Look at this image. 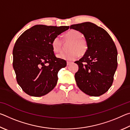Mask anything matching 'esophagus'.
<instances>
[{"label": "esophagus", "instance_id": "obj_1", "mask_svg": "<svg viewBox=\"0 0 130 130\" xmlns=\"http://www.w3.org/2000/svg\"><path fill=\"white\" fill-rule=\"evenodd\" d=\"M72 63L71 62H69V61H67V65H69Z\"/></svg>", "mask_w": 130, "mask_h": 130}]
</instances>
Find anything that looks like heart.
<instances>
[{"label": "heart", "mask_w": 130, "mask_h": 130, "mask_svg": "<svg viewBox=\"0 0 130 130\" xmlns=\"http://www.w3.org/2000/svg\"><path fill=\"white\" fill-rule=\"evenodd\" d=\"M82 34L80 31L71 29L68 31L63 35L65 42H70L68 52H62L57 57L62 60L67 61H74L79 56H83L87 52L88 42L86 39L83 38ZM62 41L59 37H54L52 41V47L53 52L58 53L60 51L62 47Z\"/></svg>", "instance_id": "obj_1"}]
</instances>
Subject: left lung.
<instances>
[{
  "label": "left lung",
  "mask_w": 130,
  "mask_h": 130,
  "mask_svg": "<svg viewBox=\"0 0 130 130\" xmlns=\"http://www.w3.org/2000/svg\"><path fill=\"white\" fill-rule=\"evenodd\" d=\"M70 29L83 34L88 42L87 52L78 61L75 74L78 87L91 96H99L108 91L118 67L115 43L104 28L91 22L72 25Z\"/></svg>",
  "instance_id": "left-lung-1"
}]
</instances>
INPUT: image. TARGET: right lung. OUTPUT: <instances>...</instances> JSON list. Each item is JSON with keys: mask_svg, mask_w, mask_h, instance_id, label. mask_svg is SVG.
<instances>
[{"mask_svg": "<svg viewBox=\"0 0 130 130\" xmlns=\"http://www.w3.org/2000/svg\"><path fill=\"white\" fill-rule=\"evenodd\" d=\"M69 27L38 25L18 38L12 52L13 68L18 84L28 95L42 96L56 87L58 72L67 62L55 56L52 41Z\"/></svg>", "mask_w": 130, "mask_h": 130, "instance_id": "1", "label": "right lung"}]
</instances>
